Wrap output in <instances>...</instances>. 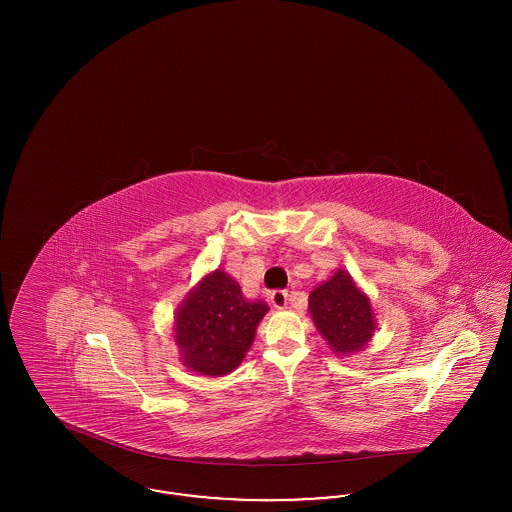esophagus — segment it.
<instances>
[{"label":"esophagus","mask_w":512,"mask_h":512,"mask_svg":"<svg viewBox=\"0 0 512 512\" xmlns=\"http://www.w3.org/2000/svg\"><path fill=\"white\" fill-rule=\"evenodd\" d=\"M290 295H288V292H282V290H276V292L270 293V303L276 307V309H286L288 307V299Z\"/></svg>","instance_id":"1"}]
</instances>
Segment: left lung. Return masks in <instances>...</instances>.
Instances as JSON below:
<instances>
[{"label":"left lung","instance_id":"8db88e82","mask_svg":"<svg viewBox=\"0 0 512 512\" xmlns=\"http://www.w3.org/2000/svg\"><path fill=\"white\" fill-rule=\"evenodd\" d=\"M309 309L322 338L340 355L363 349L376 328L368 297L345 270L313 290Z\"/></svg>","mask_w":512,"mask_h":512}]
</instances>
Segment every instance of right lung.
Instances as JSON below:
<instances>
[{"mask_svg":"<svg viewBox=\"0 0 512 512\" xmlns=\"http://www.w3.org/2000/svg\"><path fill=\"white\" fill-rule=\"evenodd\" d=\"M268 307L245 301L240 286L222 270H215L180 305L174 338L182 361L205 376H222L244 361L257 324Z\"/></svg>","mask_w":512,"mask_h":512,"instance_id":"add662e5","label":"right lung"}]
</instances>
